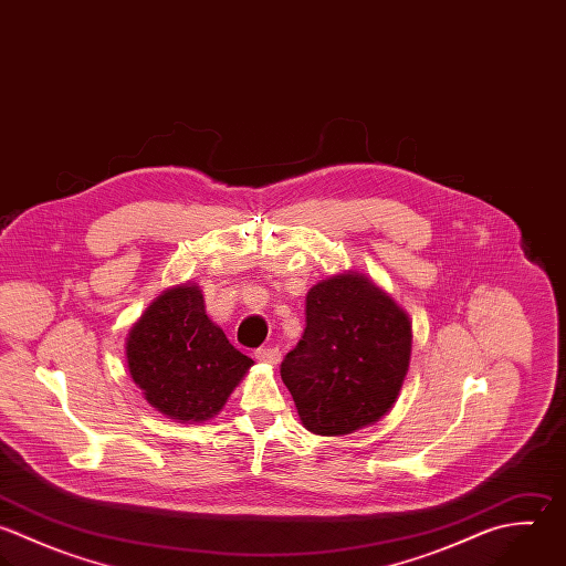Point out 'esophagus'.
Masks as SVG:
<instances>
[{
    "label": "esophagus",
    "instance_id": "obj_1",
    "mask_svg": "<svg viewBox=\"0 0 566 566\" xmlns=\"http://www.w3.org/2000/svg\"><path fill=\"white\" fill-rule=\"evenodd\" d=\"M254 356L263 363H270V365H276L281 360V349L279 347H259L254 352Z\"/></svg>",
    "mask_w": 566,
    "mask_h": 566
}]
</instances>
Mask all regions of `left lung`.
<instances>
[{
	"label": "left lung",
	"instance_id": "1",
	"mask_svg": "<svg viewBox=\"0 0 566 566\" xmlns=\"http://www.w3.org/2000/svg\"><path fill=\"white\" fill-rule=\"evenodd\" d=\"M411 354L405 312L365 276L316 283L305 298V332L281 363L303 424L345 436L385 416Z\"/></svg>",
	"mask_w": 566,
	"mask_h": 566
}]
</instances>
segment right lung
Returning a JSON list of instances; mask_svg holds the SVG:
<instances>
[{"label": "right lung", "mask_w": 566, "mask_h": 566, "mask_svg": "<svg viewBox=\"0 0 566 566\" xmlns=\"http://www.w3.org/2000/svg\"><path fill=\"white\" fill-rule=\"evenodd\" d=\"M126 354L146 400L184 422L221 411L252 365L208 318L197 285L164 292L133 327Z\"/></svg>", "instance_id": "add662e5"}]
</instances>
